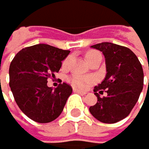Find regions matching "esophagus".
Masks as SVG:
<instances>
[{
	"label": "esophagus",
	"mask_w": 149,
	"mask_h": 149,
	"mask_svg": "<svg viewBox=\"0 0 149 149\" xmlns=\"http://www.w3.org/2000/svg\"><path fill=\"white\" fill-rule=\"evenodd\" d=\"M74 92H76V93H80V94H83V95H85L87 92L86 91H79V89L77 88H74Z\"/></svg>",
	"instance_id": "obj_1"
}]
</instances>
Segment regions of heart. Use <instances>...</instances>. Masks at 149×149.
Segmentation results:
<instances>
[{
    "label": "heart",
    "mask_w": 149,
    "mask_h": 149,
    "mask_svg": "<svg viewBox=\"0 0 149 149\" xmlns=\"http://www.w3.org/2000/svg\"><path fill=\"white\" fill-rule=\"evenodd\" d=\"M97 55H100L99 53L96 52V51H89L86 54V61L87 62L91 60L92 58H94ZM69 58H67L66 60L63 61V65H66L67 63L69 61ZM69 81L71 82V84L73 85V86L76 87V88H84L88 86V84L91 83L92 82V78L91 77H83V76H80V75H73L71 76L69 78Z\"/></svg>",
    "instance_id": "heart-1"
}]
</instances>
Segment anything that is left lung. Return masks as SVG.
I'll use <instances>...</instances> for the list:
<instances>
[{
	"label": "left lung",
	"mask_w": 149,
	"mask_h": 149,
	"mask_svg": "<svg viewBox=\"0 0 149 149\" xmlns=\"http://www.w3.org/2000/svg\"><path fill=\"white\" fill-rule=\"evenodd\" d=\"M91 47L104 54L106 74L94 88L98 101L89 107V112L101 122H118L131 113L139 99L144 86L143 68L138 58L128 47L108 42ZM104 92L107 95L101 98L100 94Z\"/></svg>",
	"instance_id": "obj_1"
}]
</instances>
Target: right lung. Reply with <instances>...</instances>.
<instances>
[{"label": "right lung", "instance_id": "add662e5", "mask_svg": "<svg viewBox=\"0 0 149 149\" xmlns=\"http://www.w3.org/2000/svg\"><path fill=\"white\" fill-rule=\"evenodd\" d=\"M69 50L38 44L23 48L9 67V86L15 101L28 118L39 123L55 120L62 112L73 88L66 83L55 89L47 79L60 71Z\"/></svg>", "mask_w": 149, "mask_h": 149}]
</instances>
